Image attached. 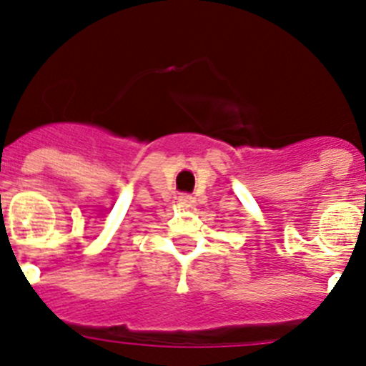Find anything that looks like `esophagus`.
I'll use <instances>...</instances> for the list:
<instances>
[{"mask_svg":"<svg viewBox=\"0 0 366 366\" xmlns=\"http://www.w3.org/2000/svg\"><path fill=\"white\" fill-rule=\"evenodd\" d=\"M178 202L183 209H188L192 204H194V197H192L190 194H179Z\"/></svg>","mask_w":366,"mask_h":366,"instance_id":"34e87169","label":"esophagus"}]
</instances>
